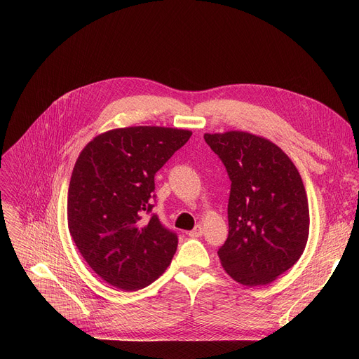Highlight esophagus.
<instances>
[{
	"label": "esophagus",
	"mask_w": 359,
	"mask_h": 359,
	"mask_svg": "<svg viewBox=\"0 0 359 359\" xmlns=\"http://www.w3.org/2000/svg\"><path fill=\"white\" fill-rule=\"evenodd\" d=\"M203 234V227L201 224H196L195 225V229L192 230V231H189V236L191 237H201Z\"/></svg>",
	"instance_id": "esophagus-1"
}]
</instances>
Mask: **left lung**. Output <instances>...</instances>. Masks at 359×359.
Here are the masks:
<instances>
[{
  "label": "left lung",
  "mask_w": 359,
  "mask_h": 359,
  "mask_svg": "<svg viewBox=\"0 0 359 359\" xmlns=\"http://www.w3.org/2000/svg\"><path fill=\"white\" fill-rule=\"evenodd\" d=\"M203 138L231 180L229 237L218 250L221 265L243 285L271 284L306 249L310 212L303 180L269 140L241 130Z\"/></svg>",
  "instance_id": "left-lung-1"
}]
</instances>
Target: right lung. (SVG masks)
<instances>
[{
    "label": "right lung",
    "mask_w": 359,
    "mask_h": 359,
    "mask_svg": "<svg viewBox=\"0 0 359 359\" xmlns=\"http://www.w3.org/2000/svg\"><path fill=\"white\" fill-rule=\"evenodd\" d=\"M192 132L130 126L90 141L68 187V229L88 266L121 291L145 288L164 273L177 236L153 210L154 176Z\"/></svg>",
    "instance_id": "add662e5"
}]
</instances>
